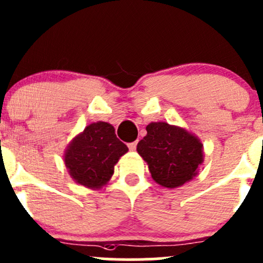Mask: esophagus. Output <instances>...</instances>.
I'll return each instance as SVG.
<instances>
[{
  "label": "esophagus",
  "mask_w": 263,
  "mask_h": 263,
  "mask_svg": "<svg viewBox=\"0 0 263 263\" xmlns=\"http://www.w3.org/2000/svg\"><path fill=\"white\" fill-rule=\"evenodd\" d=\"M137 144H138V141H133V143L129 144L128 147L132 150V152H134V150L137 149Z\"/></svg>",
  "instance_id": "1"
}]
</instances>
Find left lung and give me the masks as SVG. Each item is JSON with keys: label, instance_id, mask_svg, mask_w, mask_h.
<instances>
[{"label": "left lung", "instance_id": "1", "mask_svg": "<svg viewBox=\"0 0 263 263\" xmlns=\"http://www.w3.org/2000/svg\"><path fill=\"white\" fill-rule=\"evenodd\" d=\"M137 150L149 165L152 178L174 189L190 181L203 160L202 144L185 129L167 123H150Z\"/></svg>", "mask_w": 263, "mask_h": 263}]
</instances>
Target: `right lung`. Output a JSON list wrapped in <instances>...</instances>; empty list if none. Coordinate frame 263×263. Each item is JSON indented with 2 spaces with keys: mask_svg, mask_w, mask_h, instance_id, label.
<instances>
[{
  "mask_svg": "<svg viewBox=\"0 0 263 263\" xmlns=\"http://www.w3.org/2000/svg\"><path fill=\"white\" fill-rule=\"evenodd\" d=\"M128 152L117 138L114 126L93 123L68 146L64 163L76 182L90 189L105 185L114 173V165Z\"/></svg>",
  "mask_w": 263,
  "mask_h": 263,
  "instance_id": "obj_1",
  "label": "right lung"
}]
</instances>
